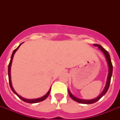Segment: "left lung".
Masks as SVG:
<instances>
[{"label":"left lung","mask_w":120,"mask_h":120,"mask_svg":"<svg viewBox=\"0 0 120 120\" xmlns=\"http://www.w3.org/2000/svg\"><path fill=\"white\" fill-rule=\"evenodd\" d=\"M94 45L95 46L98 47V49L101 50L102 52L103 53V54L105 56V58H106V61H107V65H108V75H107V81H106V84H105V86L103 91L99 95H98L97 97H96L95 98H94V99H90V100H86V99H81V98H79L78 97H76L74 95H73L72 93L70 92V90L68 89V92H69V94L70 97H71V98L72 100H74V101H76L77 102L80 103V104H93V103H95L97 102V101L102 97L105 94L106 92H107L108 90V88L109 87L110 82H111V76H112V63H111V58H110V55L109 53L107 52L105 49H104L101 46V45L97 44H94Z\"/></svg>","instance_id":"1"}]
</instances>
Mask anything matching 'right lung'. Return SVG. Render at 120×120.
Segmentation results:
<instances>
[{
    "label": "right lung",
    "instance_id": "add662e5",
    "mask_svg": "<svg viewBox=\"0 0 120 120\" xmlns=\"http://www.w3.org/2000/svg\"><path fill=\"white\" fill-rule=\"evenodd\" d=\"M23 43V42H22ZM22 43H21V44H19V46H18V47L17 48L15 49V50L13 51V53H12V55H11V60H10V62H9V65H8V76H9V86H10L11 87V89L12 90V91H13L14 93H15L16 95H17L18 97H19L20 99H22V101H24V102H27V103H31V104H34V103H38V102H41V101H44L46 98L48 97L49 94V93H50V91H51V88H49V91L48 92H47V94L45 95H44L43 97H40V98H34V99H28V98H23V97H22V96H20L19 95H18V94L16 93V92L15 91V89L13 88V85H12V82H11V64H12V62H13V56H14V55H15V53L16 51H17L18 49L19 48V47L21 46V44H22Z\"/></svg>",
    "mask_w": 120,
    "mask_h": 120
}]
</instances>
